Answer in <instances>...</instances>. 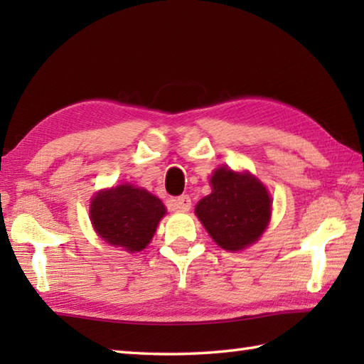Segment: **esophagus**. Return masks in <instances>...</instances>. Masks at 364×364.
<instances>
[{"instance_id": "1", "label": "esophagus", "mask_w": 364, "mask_h": 364, "mask_svg": "<svg viewBox=\"0 0 364 364\" xmlns=\"http://www.w3.org/2000/svg\"><path fill=\"white\" fill-rule=\"evenodd\" d=\"M168 205L172 206L173 210H178V211H189L192 203H191V197L189 196H180V197L170 200Z\"/></svg>"}]
</instances>
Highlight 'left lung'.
<instances>
[{
    "instance_id": "obj_1",
    "label": "left lung",
    "mask_w": 364,
    "mask_h": 364,
    "mask_svg": "<svg viewBox=\"0 0 364 364\" xmlns=\"http://www.w3.org/2000/svg\"><path fill=\"white\" fill-rule=\"evenodd\" d=\"M213 192L196 214L219 247L230 252L255 244L269 225L272 202L267 189L249 172L219 167L211 176Z\"/></svg>"
}]
</instances>
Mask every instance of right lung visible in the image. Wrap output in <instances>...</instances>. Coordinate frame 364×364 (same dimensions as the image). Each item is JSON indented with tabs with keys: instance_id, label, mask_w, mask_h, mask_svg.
I'll return each instance as SVG.
<instances>
[{
	"instance_id": "right-lung-1",
	"label": "right lung",
	"mask_w": 364,
	"mask_h": 364,
	"mask_svg": "<svg viewBox=\"0 0 364 364\" xmlns=\"http://www.w3.org/2000/svg\"><path fill=\"white\" fill-rule=\"evenodd\" d=\"M166 206L149 191L120 184L92 198L90 220L98 236L129 253L144 250L156 231Z\"/></svg>"
}]
</instances>
